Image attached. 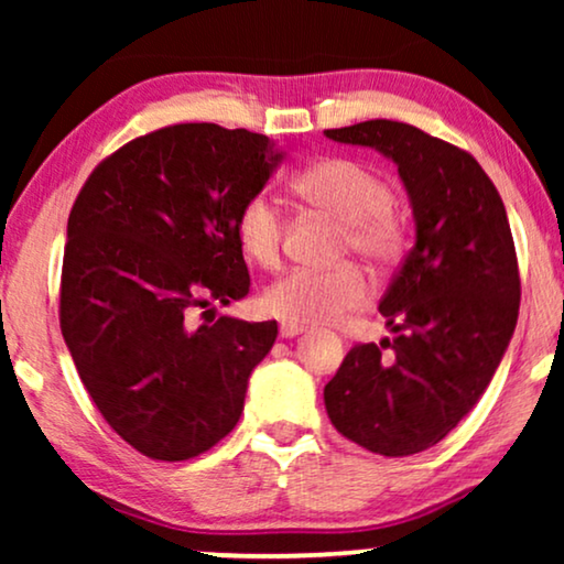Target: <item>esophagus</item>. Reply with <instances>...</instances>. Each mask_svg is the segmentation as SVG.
Instances as JSON below:
<instances>
[{
    "label": "esophagus",
    "mask_w": 564,
    "mask_h": 564,
    "mask_svg": "<svg viewBox=\"0 0 564 564\" xmlns=\"http://www.w3.org/2000/svg\"><path fill=\"white\" fill-rule=\"evenodd\" d=\"M305 326H297V323H282L280 326V336L282 338H295V336H300V334H305Z\"/></svg>",
    "instance_id": "1"
}]
</instances>
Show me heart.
<instances>
[{
    "instance_id": "b5f03b06",
    "label": "heart",
    "mask_w": 564,
    "mask_h": 564,
    "mask_svg": "<svg viewBox=\"0 0 564 564\" xmlns=\"http://www.w3.org/2000/svg\"><path fill=\"white\" fill-rule=\"evenodd\" d=\"M292 192L307 207L344 226L341 253H357L375 267H390L403 253L405 230L395 218L388 182L357 161L326 159L292 180ZM241 251L259 267H276L282 253L284 218L267 195H253L236 215ZM367 276L359 267L292 269L264 292V307L274 318L297 326H323L365 303Z\"/></svg>"
}]
</instances>
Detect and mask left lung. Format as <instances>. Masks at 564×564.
Segmentation results:
<instances>
[{
    "mask_svg": "<svg viewBox=\"0 0 564 564\" xmlns=\"http://www.w3.org/2000/svg\"><path fill=\"white\" fill-rule=\"evenodd\" d=\"M323 135L390 159L415 226L380 300L398 336L354 346L323 400L338 434L382 457H411L473 411L511 344L521 300L511 226L496 184L457 145L395 120Z\"/></svg>",
    "mask_w": 564,
    "mask_h": 564,
    "instance_id": "obj_1",
    "label": "left lung"
}]
</instances>
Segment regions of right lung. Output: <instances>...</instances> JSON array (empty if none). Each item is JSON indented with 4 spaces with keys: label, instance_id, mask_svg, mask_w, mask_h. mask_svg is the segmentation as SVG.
Here are the masks:
<instances>
[{
    "label": "right lung",
    "instance_id": "1",
    "mask_svg": "<svg viewBox=\"0 0 564 564\" xmlns=\"http://www.w3.org/2000/svg\"><path fill=\"white\" fill-rule=\"evenodd\" d=\"M282 161L267 135L184 122L122 145L76 197L61 334L99 413L145 457H197L241 419L276 321L195 311L249 295L236 215Z\"/></svg>",
    "mask_w": 564,
    "mask_h": 564
}]
</instances>
